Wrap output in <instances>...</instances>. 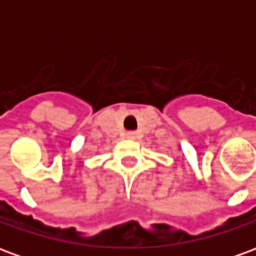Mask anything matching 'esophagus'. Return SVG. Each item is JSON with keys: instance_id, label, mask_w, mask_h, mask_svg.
<instances>
[{"instance_id": "obj_1", "label": "esophagus", "mask_w": 256, "mask_h": 256, "mask_svg": "<svg viewBox=\"0 0 256 256\" xmlns=\"http://www.w3.org/2000/svg\"><path fill=\"white\" fill-rule=\"evenodd\" d=\"M137 136H138V134L136 133V132H128V133H126V137H128V138H130V140L137 138Z\"/></svg>"}]
</instances>
